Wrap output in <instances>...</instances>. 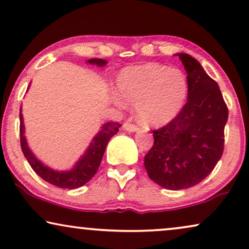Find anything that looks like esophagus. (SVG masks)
<instances>
[{"label": "esophagus", "mask_w": 249, "mask_h": 249, "mask_svg": "<svg viewBox=\"0 0 249 249\" xmlns=\"http://www.w3.org/2000/svg\"><path fill=\"white\" fill-rule=\"evenodd\" d=\"M124 129L129 132H135L138 130V127L137 125L130 124V122H125V124H124Z\"/></svg>", "instance_id": "1"}]
</instances>
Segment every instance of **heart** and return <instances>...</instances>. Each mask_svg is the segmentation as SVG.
<instances>
[{
	"instance_id": "b5f03b06",
	"label": "heart",
	"mask_w": 249,
	"mask_h": 249,
	"mask_svg": "<svg viewBox=\"0 0 249 249\" xmlns=\"http://www.w3.org/2000/svg\"><path fill=\"white\" fill-rule=\"evenodd\" d=\"M117 90L124 102L137 105L143 124L160 127L182 111L189 81L182 71L148 63L122 70L117 77Z\"/></svg>"
}]
</instances>
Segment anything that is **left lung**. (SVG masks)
I'll return each mask as SVG.
<instances>
[{
  "instance_id": "left-lung-1",
  "label": "left lung",
  "mask_w": 249,
  "mask_h": 249,
  "mask_svg": "<svg viewBox=\"0 0 249 249\" xmlns=\"http://www.w3.org/2000/svg\"><path fill=\"white\" fill-rule=\"evenodd\" d=\"M188 73V101L178 115L153 130L144 158L147 175L168 190L195 186L213 172L224 150L228 106L216 81L188 53H177Z\"/></svg>"
}]
</instances>
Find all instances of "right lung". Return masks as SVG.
I'll return each instance as SVG.
<instances>
[{"label":"right lung","mask_w":249,"mask_h":249,"mask_svg":"<svg viewBox=\"0 0 249 249\" xmlns=\"http://www.w3.org/2000/svg\"><path fill=\"white\" fill-rule=\"evenodd\" d=\"M87 63L91 64V65H97L98 67H104L107 61L105 59H99V58H93V59H89ZM19 118H20V128H19V132H20V146L22 153H24L25 158L27 159L28 163L31 164L34 172L42 179L53 184L54 186L63 189L80 188V186L88 183L95 176V174L99 168V164L102 162L106 145H107L108 141L119 131V128L121 127V124L119 122H106V124L102 125L101 130L97 132L96 136L93 137V140L90 143L89 147L87 148L85 154L74 164L72 169L58 172V170L51 169V168L46 166L43 162H41L32 153L24 135L25 128L24 120H22L21 107Z\"/></svg>","instance_id":"1"}]
</instances>
